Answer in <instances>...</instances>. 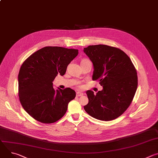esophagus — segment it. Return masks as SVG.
<instances>
[{"label": "esophagus", "mask_w": 158, "mask_h": 158, "mask_svg": "<svg viewBox=\"0 0 158 158\" xmlns=\"http://www.w3.org/2000/svg\"><path fill=\"white\" fill-rule=\"evenodd\" d=\"M83 94H84V93H82V92H80V91H78V92H77L76 93V95H77V96H83Z\"/></svg>", "instance_id": "1"}]
</instances>
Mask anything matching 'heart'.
<instances>
[{"label": "heart", "instance_id": "b5f03b06", "mask_svg": "<svg viewBox=\"0 0 158 158\" xmlns=\"http://www.w3.org/2000/svg\"><path fill=\"white\" fill-rule=\"evenodd\" d=\"M88 60V59H84L82 61H84V60Z\"/></svg>", "mask_w": 158, "mask_h": 158}]
</instances>
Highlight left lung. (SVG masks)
Masks as SVG:
<instances>
[{
  "label": "left lung",
  "instance_id": "1",
  "mask_svg": "<svg viewBox=\"0 0 158 158\" xmlns=\"http://www.w3.org/2000/svg\"><path fill=\"white\" fill-rule=\"evenodd\" d=\"M84 52L94 65L93 81H100L102 91L86 92L89 102L84 106L91 116L110 121L122 115L131 104L138 87V76L131 59L119 48L99 44Z\"/></svg>",
  "mask_w": 158,
  "mask_h": 158
}]
</instances>
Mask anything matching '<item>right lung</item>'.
I'll list each match as a JSON object with an SVG mask.
<instances>
[{"mask_svg": "<svg viewBox=\"0 0 158 158\" xmlns=\"http://www.w3.org/2000/svg\"><path fill=\"white\" fill-rule=\"evenodd\" d=\"M78 50L57 46L43 48L22 64L18 75V94L24 110L36 121L54 123L61 119L76 97L69 87L56 90L52 81L77 56Z\"/></svg>", "mask_w": 158, "mask_h": 158, "instance_id": "add662e5", "label": "right lung"}]
</instances>
